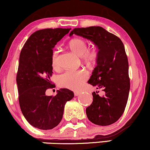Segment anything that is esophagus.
Instances as JSON below:
<instances>
[{
	"label": "esophagus",
	"mask_w": 150,
	"mask_h": 150,
	"mask_svg": "<svg viewBox=\"0 0 150 150\" xmlns=\"http://www.w3.org/2000/svg\"><path fill=\"white\" fill-rule=\"evenodd\" d=\"M81 94L80 92H75V96H79Z\"/></svg>",
	"instance_id": "34e87169"
}]
</instances>
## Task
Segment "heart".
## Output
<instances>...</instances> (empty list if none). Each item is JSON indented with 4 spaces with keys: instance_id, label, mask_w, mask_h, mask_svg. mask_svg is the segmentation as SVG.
<instances>
[{
    "instance_id": "heart-1",
    "label": "heart",
    "mask_w": 150,
    "mask_h": 150,
    "mask_svg": "<svg viewBox=\"0 0 150 150\" xmlns=\"http://www.w3.org/2000/svg\"><path fill=\"white\" fill-rule=\"evenodd\" d=\"M70 50L80 56L84 61L87 63H92L97 57V51L95 48L87 49V43L85 39L75 38L69 42ZM51 63L53 68L58 65V52L55 51L53 53ZM87 73L84 70H68L58 77V82L62 87L70 89H80L87 80Z\"/></svg>"
}]
</instances>
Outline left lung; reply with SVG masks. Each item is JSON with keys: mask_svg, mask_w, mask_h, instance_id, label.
Segmentation results:
<instances>
[{"mask_svg": "<svg viewBox=\"0 0 150 150\" xmlns=\"http://www.w3.org/2000/svg\"><path fill=\"white\" fill-rule=\"evenodd\" d=\"M73 34L92 41L98 49L97 66L88 83L102 89L105 95L100 97L93 92L92 104L86 108L87 118L98 125L113 124L124 112L130 91L128 61L124 45L119 38L101 27L75 28L70 37Z\"/></svg>", "mask_w": 150, "mask_h": 150, "instance_id": "obj_1", "label": "left lung"}]
</instances>
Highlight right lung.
<instances>
[{"instance_id": "right-lung-1", "label": "right lung", "mask_w": 150, "mask_h": 150, "mask_svg": "<svg viewBox=\"0 0 150 150\" xmlns=\"http://www.w3.org/2000/svg\"><path fill=\"white\" fill-rule=\"evenodd\" d=\"M70 28L44 29L29 37L20 55L17 85L19 103L26 120L41 130H51L59 124L65 105L74 97L68 89H61L54 97L46 96L52 88L53 49Z\"/></svg>"}]
</instances>
